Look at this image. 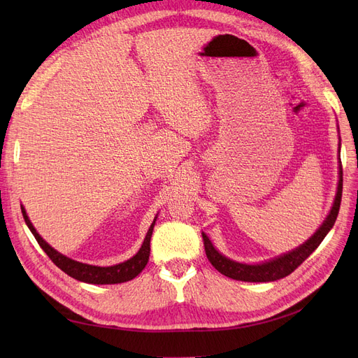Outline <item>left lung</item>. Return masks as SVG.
<instances>
[{
  "mask_svg": "<svg viewBox=\"0 0 358 358\" xmlns=\"http://www.w3.org/2000/svg\"><path fill=\"white\" fill-rule=\"evenodd\" d=\"M339 152H341V142H339ZM342 183H343L342 164L339 158L338 191H336L334 201L327 215V218L324 220V222L320 225V229L313 233L305 243H301L296 249H292V251L275 257L272 259H267L264 263L246 264V263L234 262V259H230L229 257L222 255L218 249L213 246V243L210 242L209 237L206 236V233H201L203 242H204V251L209 258V262L222 275L236 280H243V282H273V280L288 276L289 273L294 272V270L305 262L313 251H315V249L320 246V243L324 241V237H326L327 233L333 229L336 218H338L339 208H341Z\"/></svg>",
  "mask_w": 358,
  "mask_h": 358,
  "instance_id": "obj_1",
  "label": "left lung"
}]
</instances>
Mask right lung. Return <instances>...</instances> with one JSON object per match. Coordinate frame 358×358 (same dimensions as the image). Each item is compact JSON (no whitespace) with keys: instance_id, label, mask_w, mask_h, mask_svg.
<instances>
[{"instance_id":"1","label":"right lung","mask_w":358,"mask_h":358,"mask_svg":"<svg viewBox=\"0 0 358 358\" xmlns=\"http://www.w3.org/2000/svg\"><path fill=\"white\" fill-rule=\"evenodd\" d=\"M22 209V215L24 220L28 225V229L31 230V233L34 234L36 241L38 242V245L41 246L43 251H45L49 258L55 263L64 273H67L69 276L80 280V282H86V284H95V285H106V284H121V282H127V280L134 279L142 270L145 268V266L149 262V254H150V237H152V231H154V225L157 221V216L154 222L150 224L149 230L146 233L145 241L140 246L138 252L136 255H133L129 259L124 263H119L115 266H107V267H101V266H92V264H86V263H80L76 262V259H71L66 255H62L61 252H58L57 249H53L43 237L37 233V230L34 229V225L31 224L27 210L24 206H20Z\"/></svg>"}]
</instances>
